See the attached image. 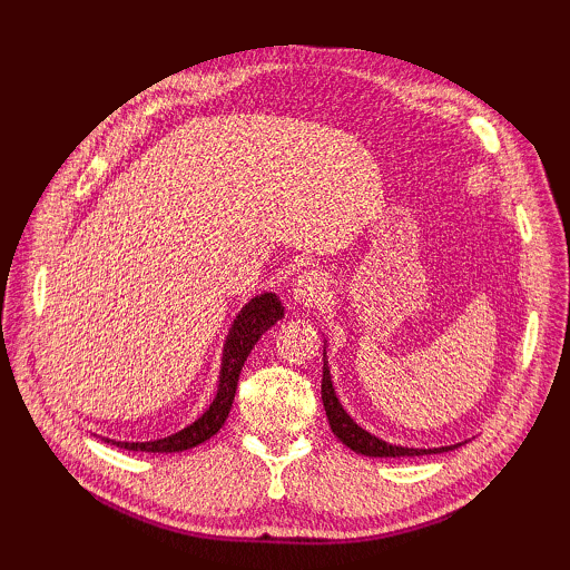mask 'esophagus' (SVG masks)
<instances>
[{
  "label": "esophagus",
  "instance_id": "esophagus-1",
  "mask_svg": "<svg viewBox=\"0 0 570 570\" xmlns=\"http://www.w3.org/2000/svg\"><path fill=\"white\" fill-rule=\"evenodd\" d=\"M325 288H328V278H325V274L321 269H308L304 274H298L292 288V296L301 306H313L325 296Z\"/></svg>",
  "mask_w": 570,
  "mask_h": 570
}]
</instances>
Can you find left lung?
Returning <instances> with one entry per match:
<instances>
[{
	"label": "left lung",
	"instance_id": "8db88e82",
	"mask_svg": "<svg viewBox=\"0 0 570 570\" xmlns=\"http://www.w3.org/2000/svg\"><path fill=\"white\" fill-rule=\"evenodd\" d=\"M321 394H323V406H325V416H328V423H331V431L350 448V451H355L360 455H370V458H414V455L445 453V451H453V448H458V445H463V443H455V445H441V448H409V445L386 443V441L377 439V435H372L370 431L357 426V421L347 414V411L341 404V399H337V394H335L325 347H323Z\"/></svg>",
	"mask_w": 570,
	"mask_h": 570
}]
</instances>
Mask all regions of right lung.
Returning a JSON list of instances; mask_svg holds the SVG:
<instances>
[{
  "label": "right lung",
  "mask_w": 570,
  "mask_h": 570,
  "mask_svg": "<svg viewBox=\"0 0 570 570\" xmlns=\"http://www.w3.org/2000/svg\"><path fill=\"white\" fill-rule=\"evenodd\" d=\"M284 318V306L276 294L264 292L259 296L249 298L245 306L239 308L233 325H229L225 345H223V362L220 374H217V392L213 396L210 406L203 414L171 435L156 441H112L105 439L117 448H127V451H141V453H178L196 448L223 429V423L233 409L239 372L245 367V360L257 345L259 337L272 328L276 321Z\"/></svg>",
  "instance_id": "right-lung-1"
}]
</instances>
